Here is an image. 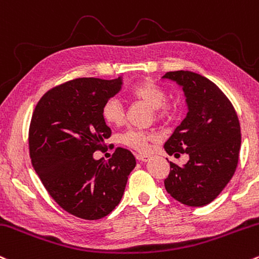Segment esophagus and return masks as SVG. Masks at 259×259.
<instances>
[{"label":"esophagus","instance_id":"1","mask_svg":"<svg viewBox=\"0 0 259 259\" xmlns=\"http://www.w3.org/2000/svg\"><path fill=\"white\" fill-rule=\"evenodd\" d=\"M149 156H145V155H136V160L141 161V162H147L149 161Z\"/></svg>","mask_w":259,"mask_h":259}]
</instances>
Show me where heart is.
<instances>
[{
	"label": "heart",
	"instance_id": "heart-1",
	"mask_svg": "<svg viewBox=\"0 0 259 259\" xmlns=\"http://www.w3.org/2000/svg\"><path fill=\"white\" fill-rule=\"evenodd\" d=\"M130 96L152 108L157 119L169 118L175 113V106L167 102V93L155 82L144 81L130 90ZM102 116L109 125H121L125 120L123 106L115 98L108 99L102 107ZM155 139L151 133L138 129H127L119 136V143L138 152H147L149 143Z\"/></svg>",
	"mask_w": 259,
	"mask_h": 259
}]
</instances>
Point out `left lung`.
Segmentation results:
<instances>
[{
  "label": "left lung",
  "instance_id": "left-lung-1",
  "mask_svg": "<svg viewBox=\"0 0 259 259\" xmlns=\"http://www.w3.org/2000/svg\"><path fill=\"white\" fill-rule=\"evenodd\" d=\"M162 78L177 82L188 113L164 144L169 156L187 153L183 166L169 162L164 188L176 200L204 206L223 192L236 171L241 127L234 106L214 82L192 71H171Z\"/></svg>",
  "mask_w": 259,
  "mask_h": 259
}]
</instances>
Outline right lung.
Instances as JSON below:
<instances>
[{
  "label": "right lung",
  "instance_id": "1",
  "mask_svg": "<svg viewBox=\"0 0 259 259\" xmlns=\"http://www.w3.org/2000/svg\"><path fill=\"white\" fill-rule=\"evenodd\" d=\"M121 77L71 79L48 91L29 126L32 164L51 198L84 220L107 217L120 203L136 160L118 147L108 161L95 160L112 135L102 107L120 91Z\"/></svg>",
  "mask_w": 259,
  "mask_h": 259
}]
</instances>
